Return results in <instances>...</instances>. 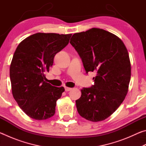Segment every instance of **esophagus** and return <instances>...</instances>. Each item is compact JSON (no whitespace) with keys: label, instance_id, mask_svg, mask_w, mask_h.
<instances>
[{"label":"esophagus","instance_id":"esophagus-1","mask_svg":"<svg viewBox=\"0 0 146 146\" xmlns=\"http://www.w3.org/2000/svg\"><path fill=\"white\" fill-rule=\"evenodd\" d=\"M71 90H72V88H65V91H71Z\"/></svg>","mask_w":146,"mask_h":146}]
</instances>
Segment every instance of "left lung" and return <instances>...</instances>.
I'll return each mask as SVG.
<instances>
[{
  "label": "left lung",
  "instance_id": "obj_1",
  "mask_svg": "<svg viewBox=\"0 0 146 146\" xmlns=\"http://www.w3.org/2000/svg\"><path fill=\"white\" fill-rule=\"evenodd\" d=\"M70 43L86 73H96L94 85L81 90L76 100L78 113L91 122L102 121L117 110L128 92L131 68L127 49L115 35L95 28L73 34Z\"/></svg>",
  "mask_w": 146,
  "mask_h": 146
}]
</instances>
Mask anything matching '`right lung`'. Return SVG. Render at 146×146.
Wrapping results in <instances>:
<instances>
[{
  "label": "right lung",
  "mask_w": 146,
  "mask_h": 146,
  "mask_svg": "<svg viewBox=\"0 0 146 146\" xmlns=\"http://www.w3.org/2000/svg\"><path fill=\"white\" fill-rule=\"evenodd\" d=\"M71 35L37 33L22 41L15 51L9 69L12 94L31 118L42 120L55 115L56 101L65 90L46 82L45 74Z\"/></svg>",
  "instance_id": "add662e5"
}]
</instances>
